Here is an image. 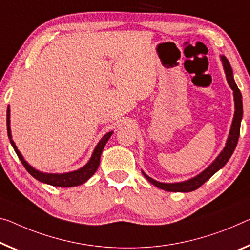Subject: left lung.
<instances>
[{
	"instance_id": "8db88e82",
	"label": "left lung",
	"mask_w": 250,
	"mask_h": 250,
	"mask_svg": "<svg viewBox=\"0 0 250 250\" xmlns=\"http://www.w3.org/2000/svg\"><path fill=\"white\" fill-rule=\"evenodd\" d=\"M221 61H222V64H224L226 78H227V82L229 83L230 88L233 90V99H235V115H233L231 128H230L226 146L224 149H222L220 154L218 155L217 159L214 160L205 171L201 172L199 175L194 176V178L188 180V181L176 182V183H162V182L155 181V180H153L152 178H149L148 175H146L143 171H142L145 178H146L152 184H154L155 187L160 188V189L170 191V192H191V191L197 190L198 188H200L206 181H208V180L214 173H216L217 171H219L221 167H225V164L228 162L230 156L232 155L233 151H235L238 143V138H239V134H240V123H241V120H243V99H241V93L239 88L237 87L235 79H233L232 69H231V66H230L228 59L222 56Z\"/></svg>"
}]
</instances>
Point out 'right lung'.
Returning a JSON list of instances; mask_svg holds the SVG:
<instances>
[{
    "mask_svg": "<svg viewBox=\"0 0 250 250\" xmlns=\"http://www.w3.org/2000/svg\"><path fill=\"white\" fill-rule=\"evenodd\" d=\"M6 125H7V135H9L11 144H12L15 153H17L19 159L21 160V162L23 164V167H25V170L28 171L34 179H37L38 181H40L42 183L50 184V186H53V187H61V188L79 186V184L85 183L88 179H90L91 176L94 175L96 170H97L99 167V162H101V155H102L103 149H104V147H105L107 141L109 140V137L112 136V134H113V132H108L103 136L102 140L99 141V143L97 144V146L95 147L90 160L88 161V163L85 165V167L79 168V170L68 172V173H60V174H58V173H43V172L38 171L34 167H32L31 165L28 164V162L23 159L21 153L19 152L18 147L15 146L14 142L12 140V135H11V128H10V106L7 107V112H6Z\"/></svg>",
    "mask_w": 250,
    "mask_h": 250,
    "instance_id": "1",
    "label": "right lung"
}]
</instances>
